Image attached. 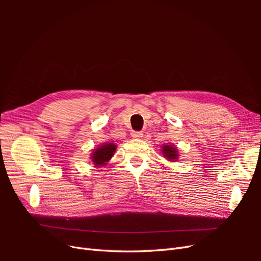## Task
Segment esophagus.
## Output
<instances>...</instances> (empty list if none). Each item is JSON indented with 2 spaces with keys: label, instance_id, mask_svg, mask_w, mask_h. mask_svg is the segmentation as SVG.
I'll return each instance as SVG.
<instances>
[{
  "label": "esophagus",
  "instance_id": "esophagus-1",
  "mask_svg": "<svg viewBox=\"0 0 261 261\" xmlns=\"http://www.w3.org/2000/svg\"><path fill=\"white\" fill-rule=\"evenodd\" d=\"M130 135L133 138H140V137H143V133L139 130H133Z\"/></svg>",
  "mask_w": 261,
  "mask_h": 261
}]
</instances>
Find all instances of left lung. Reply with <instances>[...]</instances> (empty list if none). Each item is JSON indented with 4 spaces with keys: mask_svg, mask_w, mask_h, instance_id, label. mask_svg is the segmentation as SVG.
Here are the masks:
<instances>
[{
    "mask_svg": "<svg viewBox=\"0 0 261 261\" xmlns=\"http://www.w3.org/2000/svg\"><path fill=\"white\" fill-rule=\"evenodd\" d=\"M163 153L170 160H173V159H175V158H176V150H175V148H173L171 146H164L163 147Z\"/></svg>",
    "mask_w": 261,
    "mask_h": 261,
    "instance_id": "1",
    "label": "left lung"
}]
</instances>
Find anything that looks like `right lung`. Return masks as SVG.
<instances>
[{
	"instance_id": "right-lung-1",
	"label": "right lung",
	"mask_w": 261,
	"mask_h": 261,
	"mask_svg": "<svg viewBox=\"0 0 261 261\" xmlns=\"http://www.w3.org/2000/svg\"><path fill=\"white\" fill-rule=\"evenodd\" d=\"M115 148L116 146L113 144H107L101 146L100 148H97L92 153L93 164H96V167L97 165L106 164L113 156L115 152Z\"/></svg>"
}]
</instances>
